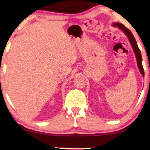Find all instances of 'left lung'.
<instances>
[{"instance_id":"1","label":"left lung","mask_w":150,"mask_h":150,"mask_svg":"<svg viewBox=\"0 0 150 150\" xmlns=\"http://www.w3.org/2000/svg\"><path fill=\"white\" fill-rule=\"evenodd\" d=\"M112 26H117L120 30H122V31H124V33L126 34V35L128 37V40L130 42L131 46H132L133 48V50H134L135 56H136L137 66H138V68L139 69V71H140L141 74H142L143 76H144L145 74H144V69H143V65H142V56H141V51L139 50L138 45H137V43L136 42V40H135L134 35L132 34V33H131L130 30L128 29V28H127L124 24L119 23V22H115V23L112 24Z\"/></svg>"}]
</instances>
